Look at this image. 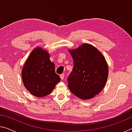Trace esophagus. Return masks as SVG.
I'll return each instance as SVG.
<instances>
[{
    "mask_svg": "<svg viewBox=\"0 0 132 132\" xmlns=\"http://www.w3.org/2000/svg\"><path fill=\"white\" fill-rule=\"evenodd\" d=\"M64 74H61L60 75V77H61V80H63L64 79Z\"/></svg>",
    "mask_w": 132,
    "mask_h": 132,
    "instance_id": "1",
    "label": "esophagus"
}]
</instances>
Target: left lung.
<instances>
[{"instance_id":"left-lung-1","label":"left lung","mask_w":132,"mask_h":132,"mask_svg":"<svg viewBox=\"0 0 132 132\" xmlns=\"http://www.w3.org/2000/svg\"><path fill=\"white\" fill-rule=\"evenodd\" d=\"M69 51L74 66L68 78L69 88L77 97L90 99L101 92L107 81L108 68L105 57L88 44Z\"/></svg>"}]
</instances>
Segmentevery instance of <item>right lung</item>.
Returning a JSON list of instances; mask_svg holds the SVG:
<instances>
[{
  "instance_id": "obj_1",
  "label": "right lung",
  "mask_w": 132,
  "mask_h": 132,
  "mask_svg": "<svg viewBox=\"0 0 132 132\" xmlns=\"http://www.w3.org/2000/svg\"><path fill=\"white\" fill-rule=\"evenodd\" d=\"M46 51L35 48L31 53L22 70V79L26 88L37 97H43L51 93L61 81L56 74L55 64Z\"/></svg>"
}]
</instances>
